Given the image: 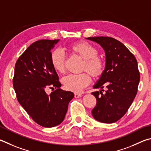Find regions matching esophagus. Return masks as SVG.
<instances>
[{"mask_svg": "<svg viewBox=\"0 0 151 151\" xmlns=\"http://www.w3.org/2000/svg\"><path fill=\"white\" fill-rule=\"evenodd\" d=\"M81 96H82V95H81V93H75V94H74V96H75L76 98H79V97H81Z\"/></svg>", "mask_w": 151, "mask_h": 151, "instance_id": "obj_1", "label": "esophagus"}]
</instances>
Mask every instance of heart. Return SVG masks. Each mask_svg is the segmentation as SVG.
<instances>
[{
	"mask_svg": "<svg viewBox=\"0 0 151 151\" xmlns=\"http://www.w3.org/2000/svg\"><path fill=\"white\" fill-rule=\"evenodd\" d=\"M70 50L83 60L82 70H86L93 76L96 77L102 72L104 62L99 56L98 51L93 45L87 42H80L73 44ZM51 62L53 68L58 73L64 71L65 55L62 50L56 49L52 52ZM91 78L86 72L79 74H69L62 79V83L68 90L80 92L90 83Z\"/></svg>",
	"mask_w": 151,
	"mask_h": 151,
	"instance_id": "heart-1",
	"label": "heart"
}]
</instances>
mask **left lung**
<instances>
[{"mask_svg": "<svg viewBox=\"0 0 151 151\" xmlns=\"http://www.w3.org/2000/svg\"><path fill=\"white\" fill-rule=\"evenodd\" d=\"M96 42L104 50L105 69L92 92L97 104L91 113L95 119L104 123L117 121L127 111L137 93L140 81L138 64L134 55L125 45L111 37H89L86 38ZM106 86V93L102 89Z\"/></svg>", "mask_w": 151, "mask_h": 151, "instance_id": "8db88e82", "label": "left lung"}]
</instances>
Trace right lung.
<instances>
[{
  "label": "right lung",
  "mask_w": 151,
  "mask_h": 151,
  "mask_svg": "<svg viewBox=\"0 0 151 151\" xmlns=\"http://www.w3.org/2000/svg\"><path fill=\"white\" fill-rule=\"evenodd\" d=\"M60 39L32 44L15 65L13 86L19 104L38 125L53 127L63 122L73 92L60 88L59 77L51 62L52 50ZM48 87L57 89L50 95Z\"/></svg>",
  "instance_id": "obj_1"
}]
</instances>
